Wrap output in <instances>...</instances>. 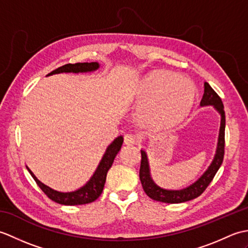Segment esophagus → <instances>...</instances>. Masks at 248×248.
I'll use <instances>...</instances> for the list:
<instances>
[{"label": "esophagus", "instance_id": "1", "mask_svg": "<svg viewBox=\"0 0 248 248\" xmlns=\"http://www.w3.org/2000/svg\"><path fill=\"white\" fill-rule=\"evenodd\" d=\"M124 141L125 145L132 146V145H134L136 143V139H135V136L133 134H129L128 133V134H125L124 136Z\"/></svg>", "mask_w": 248, "mask_h": 248}]
</instances>
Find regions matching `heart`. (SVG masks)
Here are the masks:
<instances>
[{"mask_svg":"<svg viewBox=\"0 0 248 248\" xmlns=\"http://www.w3.org/2000/svg\"><path fill=\"white\" fill-rule=\"evenodd\" d=\"M136 97L141 101L140 117L156 127H173L186 119L196 99V87L188 78L155 70L140 80Z\"/></svg>","mask_w":248,"mask_h":248,"instance_id":"obj_1","label":"heart"}]
</instances>
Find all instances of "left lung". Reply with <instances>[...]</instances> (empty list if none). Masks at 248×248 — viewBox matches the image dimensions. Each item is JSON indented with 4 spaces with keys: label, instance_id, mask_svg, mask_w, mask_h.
Instances as JSON below:
<instances>
[{
    "label": "left lung",
    "instance_id": "1",
    "mask_svg": "<svg viewBox=\"0 0 248 248\" xmlns=\"http://www.w3.org/2000/svg\"><path fill=\"white\" fill-rule=\"evenodd\" d=\"M202 107H207V105H212L214 108L220 114V127L218 133V141L217 147V152H215L214 159L211 163V165L208 167V170L204 171L203 175L200 177L196 182H194L191 186L182 188V189H165L160 186L152 180L149 170V163L147 159V155L144 150H140L141 160H140V179L141 182L145 193L148 196L156 200V202H166V203H180L186 202L188 200H192L200 196L204 189L213 180L215 173L219 170L224 160L225 154V110L222 99L219 98L218 94L214 92V89L209 85V83L204 82V93L202 101H200Z\"/></svg>",
    "mask_w": 248,
    "mask_h": 248
}]
</instances>
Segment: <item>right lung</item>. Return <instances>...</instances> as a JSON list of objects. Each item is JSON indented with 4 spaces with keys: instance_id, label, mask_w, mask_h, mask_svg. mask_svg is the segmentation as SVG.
I'll return each mask as SVG.
<instances>
[{
    "instance_id": "right-lung-1",
    "label": "right lung",
    "mask_w": 248,
    "mask_h": 248,
    "mask_svg": "<svg viewBox=\"0 0 248 248\" xmlns=\"http://www.w3.org/2000/svg\"><path fill=\"white\" fill-rule=\"evenodd\" d=\"M99 67L100 65L97 62L67 64L50 72L48 76L56 75V73H62V72H72V73L92 72V71L97 70ZM123 143H124L123 136H118L117 139H115L113 140V143L107 148V151H105L102 160L100 161L96 171H94L93 177L89 179V181L85 184V186L73 192L62 193V192L55 191V189L46 186V184H44L43 182H40L38 179L36 178L34 173L31 172L30 168L29 167L26 168H28L31 176L34 178L37 186L41 188V191H43L51 200H53V202L61 204H65V205H78V204L89 203V202H94V200L101 195L104 187L105 180H107L108 171L110 168V166H112L115 156L117 155Z\"/></svg>"
}]
</instances>
